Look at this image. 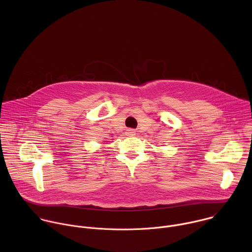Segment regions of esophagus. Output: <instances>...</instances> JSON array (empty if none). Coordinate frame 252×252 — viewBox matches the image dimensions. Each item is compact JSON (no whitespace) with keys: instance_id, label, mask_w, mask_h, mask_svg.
<instances>
[{"instance_id":"34e87169","label":"esophagus","mask_w":252,"mask_h":252,"mask_svg":"<svg viewBox=\"0 0 252 252\" xmlns=\"http://www.w3.org/2000/svg\"><path fill=\"white\" fill-rule=\"evenodd\" d=\"M126 134L129 135V136H132V135L135 134V131H134L133 129H127V130H126Z\"/></svg>"}]
</instances>
